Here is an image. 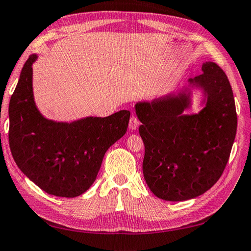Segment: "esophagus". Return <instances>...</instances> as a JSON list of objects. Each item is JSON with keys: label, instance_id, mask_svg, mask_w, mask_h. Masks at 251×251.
<instances>
[{"label": "esophagus", "instance_id": "obj_1", "mask_svg": "<svg viewBox=\"0 0 251 251\" xmlns=\"http://www.w3.org/2000/svg\"><path fill=\"white\" fill-rule=\"evenodd\" d=\"M139 126H140V121L138 120V118L134 117V116H132L130 118V121H129L130 130H136L139 127Z\"/></svg>", "mask_w": 251, "mask_h": 251}]
</instances>
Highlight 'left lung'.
Wrapping results in <instances>:
<instances>
[{
  "mask_svg": "<svg viewBox=\"0 0 251 251\" xmlns=\"http://www.w3.org/2000/svg\"><path fill=\"white\" fill-rule=\"evenodd\" d=\"M203 93L205 107L183 115L191 105V88ZM143 140L144 179L154 195L166 201H186L203 195L223 174L233 146L237 115L224 71L214 62L189 78L177 94L135 103Z\"/></svg>",
  "mask_w": 251,
  "mask_h": 251,
  "instance_id": "8db88e82",
  "label": "left lung"
}]
</instances>
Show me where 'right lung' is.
<instances>
[{
    "mask_svg": "<svg viewBox=\"0 0 251 251\" xmlns=\"http://www.w3.org/2000/svg\"><path fill=\"white\" fill-rule=\"evenodd\" d=\"M31 54L9 100V148L16 165L49 195L74 198L87 191L107 150L126 134L130 111L56 122L41 115L32 93Z\"/></svg>",
    "mask_w": 251,
    "mask_h": 251,
    "instance_id": "add662e5",
    "label": "right lung"
}]
</instances>
